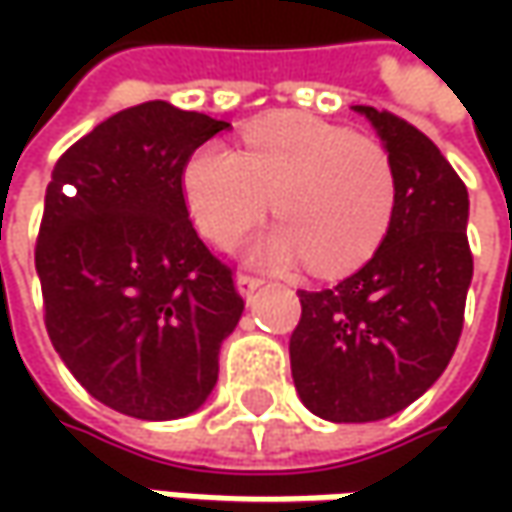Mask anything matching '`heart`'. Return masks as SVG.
<instances>
[{
    "mask_svg": "<svg viewBox=\"0 0 512 512\" xmlns=\"http://www.w3.org/2000/svg\"><path fill=\"white\" fill-rule=\"evenodd\" d=\"M353 196H356L367 210H373V205H376V199H373V196H376V187H373V182H370L364 173H359L356 182H353Z\"/></svg>",
    "mask_w": 512,
    "mask_h": 512,
    "instance_id": "obj_1",
    "label": "heart"
}]
</instances>
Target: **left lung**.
Here are the masks:
<instances>
[{"instance_id":"8db88e82","label":"left lung","mask_w":512,"mask_h":512,"mask_svg":"<svg viewBox=\"0 0 512 512\" xmlns=\"http://www.w3.org/2000/svg\"><path fill=\"white\" fill-rule=\"evenodd\" d=\"M227 128L145 102L96 125L50 176L36 239L50 342L93 399L133 419L196 413L245 310L182 193L193 150Z\"/></svg>"}]
</instances>
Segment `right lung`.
I'll return each instance as SVG.
<instances>
[{
    "label": "right lung",
    "instance_id": "obj_1",
    "mask_svg": "<svg viewBox=\"0 0 512 512\" xmlns=\"http://www.w3.org/2000/svg\"><path fill=\"white\" fill-rule=\"evenodd\" d=\"M379 130L393 213L373 259L336 287L302 290L290 370L307 410L327 422H376L442 376L473 276L467 187L407 122L359 108Z\"/></svg>",
    "mask_w": 512,
    "mask_h": 512
}]
</instances>
